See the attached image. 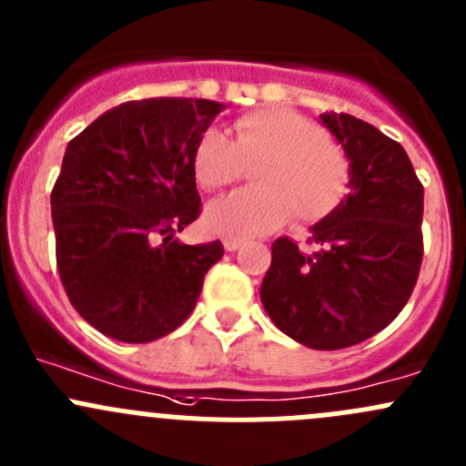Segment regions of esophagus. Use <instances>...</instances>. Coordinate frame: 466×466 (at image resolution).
Listing matches in <instances>:
<instances>
[{
  "instance_id": "34e87169",
  "label": "esophagus",
  "mask_w": 466,
  "mask_h": 466,
  "mask_svg": "<svg viewBox=\"0 0 466 466\" xmlns=\"http://www.w3.org/2000/svg\"><path fill=\"white\" fill-rule=\"evenodd\" d=\"M223 246H225V250H228V252H234V250H238V248L243 246V238H238V237H225V238H223Z\"/></svg>"
}]
</instances>
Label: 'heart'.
<instances>
[{
	"instance_id": "heart-1",
	"label": "heart",
	"mask_w": 466,
	"mask_h": 466,
	"mask_svg": "<svg viewBox=\"0 0 466 466\" xmlns=\"http://www.w3.org/2000/svg\"><path fill=\"white\" fill-rule=\"evenodd\" d=\"M234 139L209 128L194 146L191 164L198 185L220 191L252 168L257 187L216 200L207 225L229 237H257L295 216L316 223L331 214L350 191L351 162L340 144L309 116L266 107L246 112L232 124Z\"/></svg>"
}]
</instances>
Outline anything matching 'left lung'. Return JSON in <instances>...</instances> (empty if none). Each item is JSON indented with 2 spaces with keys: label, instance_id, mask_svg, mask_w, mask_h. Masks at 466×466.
Instances as JSON below:
<instances>
[{
  "label": "left lung",
  "instance_id": "left-lung-1",
  "mask_svg": "<svg viewBox=\"0 0 466 466\" xmlns=\"http://www.w3.org/2000/svg\"><path fill=\"white\" fill-rule=\"evenodd\" d=\"M351 162V191L313 225L309 246L281 237L261 284L270 320L311 350L368 340L401 313L424 257V187L401 144L368 121L324 112Z\"/></svg>",
  "mask_w": 466,
  "mask_h": 466
}]
</instances>
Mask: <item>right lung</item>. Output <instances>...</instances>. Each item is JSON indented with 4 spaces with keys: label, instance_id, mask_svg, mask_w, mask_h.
Segmentation results:
<instances>
[{
    "label": "right lung",
    "instance_id": "obj_1",
    "mask_svg": "<svg viewBox=\"0 0 466 466\" xmlns=\"http://www.w3.org/2000/svg\"><path fill=\"white\" fill-rule=\"evenodd\" d=\"M225 106L144 98L67 144L51 191L56 263L78 316L121 342H153L194 311L223 243L176 238L200 216L194 146Z\"/></svg>",
    "mask_w": 466,
    "mask_h": 466
}]
</instances>
